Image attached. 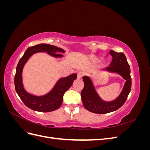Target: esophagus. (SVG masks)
Listing matches in <instances>:
<instances>
[{"instance_id":"obj_1","label":"esophagus","mask_w":150,"mask_h":150,"mask_svg":"<svg viewBox=\"0 0 150 150\" xmlns=\"http://www.w3.org/2000/svg\"><path fill=\"white\" fill-rule=\"evenodd\" d=\"M84 76V72L82 71H78L77 72V77H78V79L82 78V77Z\"/></svg>"}]
</instances>
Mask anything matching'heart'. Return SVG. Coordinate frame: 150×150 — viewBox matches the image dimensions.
Listing matches in <instances>:
<instances>
[{
    "label": "heart",
    "instance_id": "b5f03b06",
    "mask_svg": "<svg viewBox=\"0 0 150 150\" xmlns=\"http://www.w3.org/2000/svg\"><path fill=\"white\" fill-rule=\"evenodd\" d=\"M91 59L93 60V61L96 60V58H95V57H94V56H91Z\"/></svg>",
    "mask_w": 150,
    "mask_h": 150
}]
</instances>
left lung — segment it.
Instances as JSON below:
<instances>
[{"instance_id":"left-lung-1","label":"left lung","mask_w":150,"mask_h":150,"mask_svg":"<svg viewBox=\"0 0 150 150\" xmlns=\"http://www.w3.org/2000/svg\"><path fill=\"white\" fill-rule=\"evenodd\" d=\"M110 53L112 59L110 66L104 70L120 74L126 80V83L120 96L114 101L107 102L99 96L89 77H83L84 86L81 94L83 106L87 110L96 114H106L118 110L126 102L131 88L130 67L125 55L122 52L114 51H110Z\"/></svg>"}]
</instances>
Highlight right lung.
<instances>
[{"label":"right lung","mask_w":150,"mask_h":150,"mask_svg":"<svg viewBox=\"0 0 150 150\" xmlns=\"http://www.w3.org/2000/svg\"><path fill=\"white\" fill-rule=\"evenodd\" d=\"M39 52H46L49 55L55 57H62V55L57 54V52H65L62 49L47 44H40L29 47L17 66L14 77L15 88L16 93L27 107L36 111L51 112L57 110L61 106L63 96L77 78V74H72L66 78H61L51 91L44 96H36L28 93L24 89L22 84V70L29 57L33 54Z\"/></svg>","instance_id":"1"}]
</instances>
